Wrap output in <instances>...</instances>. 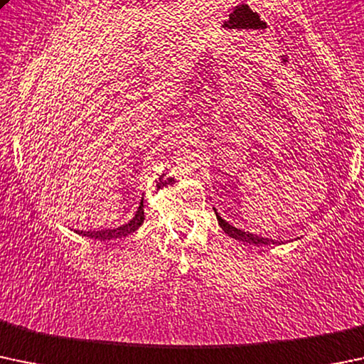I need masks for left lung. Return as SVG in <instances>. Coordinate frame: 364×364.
I'll return each instance as SVG.
<instances>
[{
    "label": "left lung",
    "instance_id": "left-lung-1",
    "mask_svg": "<svg viewBox=\"0 0 364 364\" xmlns=\"http://www.w3.org/2000/svg\"><path fill=\"white\" fill-rule=\"evenodd\" d=\"M214 213H216V209H214ZM216 218H218V225L221 227V230H223L225 233H228L232 239L242 240V242L252 244V246H270V244H281V242H275L274 239H267V237H259V235H255V233L244 232V230H240V228H235L233 225L228 223V221H225L218 213H216Z\"/></svg>",
    "mask_w": 364,
    "mask_h": 364
}]
</instances>
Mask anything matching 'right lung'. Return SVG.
I'll return each instance as SVG.
<instances>
[{
	"label": "right lung",
	"mask_w": 364,
	"mask_h": 364,
	"mask_svg": "<svg viewBox=\"0 0 364 364\" xmlns=\"http://www.w3.org/2000/svg\"><path fill=\"white\" fill-rule=\"evenodd\" d=\"M144 221V209H143V200H141L139 208H137L136 214L129 223L120 225L118 228H109V230H76L78 235L89 237V239H97V240H112V239H122V237L131 235L137 230V228L143 225Z\"/></svg>",
	"instance_id": "add662e5"
}]
</instances>
